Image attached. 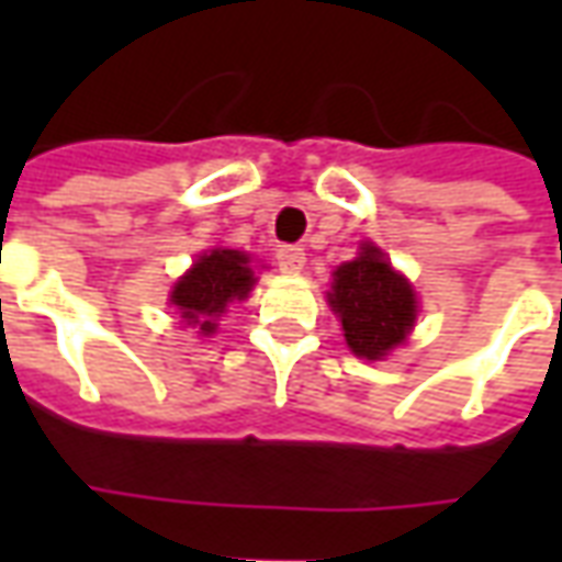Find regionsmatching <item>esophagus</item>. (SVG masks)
Returning a JSON list of instances; mask_svg holds the SVG:
<instances>
[{
  "label": "esophagus",
  "instance_id": "obj_1",
  "mask_svg": "<svg viewBox=\"0 0 562 562\" xmlns=\"http://www.w3.org/2000/svg\"><path fill=\"white\" fill-rule=\"evenodd\" d=\"M277 265H280L282 273H301L306 265V252L301 246H282L277 252Z\"/></svg>",
  "mask_w": 562,
  "mask_h": 562
}]
</instances>
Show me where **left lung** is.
<instances>
[{
    "mask_svg": "<svg viewBox=\"0 0 562 562\" xmlns=\"http://www.w3.org/2000/svg\"><path fill=\"white\" fill-rule=\"evenodd\" d=\"M330 310L340 316L342 337L358 358L382 361L406 342L418 318V297L409 280L391 268L385 252L361 244V252L334 270Z\"/></svg>",
    "mask_w": 562,
    "mask_h": 562,
    "instance_id": "1",
    "label": "left lung"
}]
</instances>
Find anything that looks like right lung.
<instances>
[{
	"label": "right lung",
	"mask_w": 562,
	"mask_h": 562,
	"mask_svg": "<svg viewBox=\"0 0 562 562\" xmlns=\"http://www.w3.org/2000/svg\"><path fill=\"white\" fill-rule=\"evenodd\" d=\"M256 285V270L240 249H210L173 282L171 301L186 325L210 337L225 306L244 301Z\"/></svg>",
	"instance_id": "obj_1"
}]
</instances>
